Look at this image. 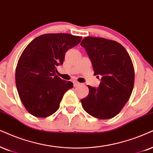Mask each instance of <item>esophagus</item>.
Instances as JSON below:
<instances>
[{
	"mask_svg": "<svg viewBox=\"0 0 153 153\" xmlns=\"http://www.w3.org/2000/svg\"><path fill=\"white\" fill-rule=\"evenodd\" d=\"M79 85H80V83H79L78 81H73V85H74V87L78 86Z\"/></svg>",
	"mask_w": 153,
	"mask_h": 153,
	"instance_id": "esophagus-1",
	"label": "esophagus"
}]
</instances>
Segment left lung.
Segmentation results:
<instances>
[{
	"instance_id": "left-lung-1",
	"label": "left lung",
	"mask_w": 153,
	"mask_h": 153,
	"mask_svg": "<svg viewBox=\"0 0 153 153\" xmlns=\"http://www.w3.org/2000/svg\"><path fill=\"white\" fill-rule=\"evenodd\" d=\"M92 62L94 75L101 77L97 88L88 85L89 94L81 103L85 111L100 119L117 116L128 102L134 85L131 59L118 42L87 36L81 42Z\"/></svg>"
}]
</instances>
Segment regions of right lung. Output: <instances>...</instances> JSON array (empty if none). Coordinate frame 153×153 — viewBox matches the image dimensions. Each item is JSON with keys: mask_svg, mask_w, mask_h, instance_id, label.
I'll use <instances>...</instances> for the list:
<instances>
[{"mask_svg": "<svg viewBox=\"0 0 153 153\" xmlns=\"http://www.w3.org/2000/svg\"><path fill=\"white\" fill-rule=\"evenodd\" d=\"M82 36L70 34H45L27 46L15 71L17 92L25 109L36 117L44 118L59 109L65 92L73 87L71 81L56 75L65 54L78 45Z\"/></svg>", "mask_w": 153, "mask_h": 153, "instance_id": "obj_1", "label": "right lung"}]
</instances>
